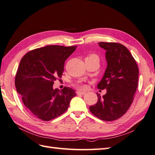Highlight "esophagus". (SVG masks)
I'll return each instance as SVG.
<instances>
[{
    "label": "esophagus",
    "instance_id": "obj_1",
    "mask_svg": "<svg viewBox=\"0 0 155 155\" xmlns=\"http://www.w3.org/2000/svg\"><path fill=\"white\" fill-rule=\"evenodd\" d=\"M76 93H77L78 95H84L85 94V92H84V91H78Z\"/></svg>",
    "mask_w": 155,
    "mask_h": 155
}]
</instances>
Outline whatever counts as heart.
I'll use <instances>...</instances> for the list:
<instances>
[{"label": "heart", "instance_id": "heart-1", "mask_svg": "<svg viewBox=\"0 0 155 155\" xmlns=\"http://www.w3.org/2000/svg\"><path fill=\"white\" fill-rule=\"evenodd\" d=\"M91 57H97V58H98L97 56H96L95 54H89L87 58H91ZM76 86H77V87H78V89H82V90H83V89H86V85H84V84H77V85H76Z\"/></svg>", "mask_w": 155, "mask_h": 155}]
</instances>
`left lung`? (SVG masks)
<instances>
[{
	"label": "left lung",
	"mask_w": 155,
	"mask_h": 155,
	"mask_svg": "<svg viewBox=\"0 0 155 155\" xmlns=\"http://www.w3.org/2000/svg\"><path fill=\"white\" fill-rule=\"evenodd\" d=\"M106 50L107 67L97 84L99 89H107L101 97L97 93L96 104L89 107L93 115L103 121H111L125 114L133 101L138 86L139 68L127 48L116 42H99Z\"/></svg>",
	"instance_id": "obj_1"
}]
</instances>
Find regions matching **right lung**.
<instances>
[{
    "mask_svg": "<svg viewBox=\"0 0 155 155\" xmlns=\"http://www.w3.org/2000/svg\"><path fill=\"white\" fill-rule=\"evenodd\" d=\"M76 48L47 46L28 51L20 60L15 78L16 91L37 118L48 121L60 116L76 95L68 87L53 88L54 81L61 78L65 61Z\"/></svg>",
    "mask_w": 155,
    "mask_h": 155,
    "instance_id": "add662e5",
    "label": "right lung"
}]
</instances>
